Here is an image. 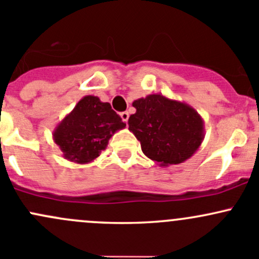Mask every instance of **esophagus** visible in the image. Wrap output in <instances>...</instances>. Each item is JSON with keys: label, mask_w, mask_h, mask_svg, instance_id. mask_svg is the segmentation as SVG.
Wrapping results in <instances>:
<instances>
[{"label": "esophagus", "mask_w": 259, "mask_h": 259, "mask_svg": "<svg viewBox=\"0 0 259 259\" xmlns=\"http://www.w3.org/2000/svg\"><path fill=\"white\" fill-rule=\"evenodd\" d=\"M121 118H122V121L123 122H128V118H130V113L127 111H124V112H122L121 113Z\"/></svg>", "instance_id": "34e87169"}]
</instances>
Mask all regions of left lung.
<instances>
[{
    "label": "left lung",
    "instance_id": "obj_1",
    "mask_svg": "<svg viewBox=\"0 0 259 259\" xmlns=\"http://www.w3.org/2000/svg\"><path fill=\"white\" fill-rule=\"evenodd\" d=\"M136 113L128 119L130 131L141 142L142 152L166 167L193 156L204 138V122L193 107L164 96L148 95L132 103Z\"/></svg>",
    "mask_w": 259,
    "mask_h": 259
}]
</instances>
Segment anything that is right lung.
Wrapping results in <instances>:
<instances>
[{"instance_id": "1", "label": "right lung", "mask_w": 259, "mask_h": 259, "mask_svg": "<svg viewBox=\"0 0 259 259\" xmlns=\"http://www.w3.org/2000/svg\"><path fill=\"white\" fill-rule=\"evenodd\" d=\"M126 123L108 102L84 96L53 131V141L63 158L78 164L95 161L106 149L108 140Z\"/></svg>"}]
</instances>
